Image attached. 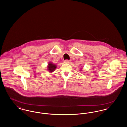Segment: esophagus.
<instances>
[{
	"mask_svg": "<svg viewBox=\"0 0 127 127\" xmlns=\"http://www.w3.org/2000/svg\"><path fill=\"white\" fill-rule=\"evenodd\" d=\"M70 62V61H68V60H66L64 61V63H69Z\"/></svg>",
	"mask_w": 127,
	"mask_h": 127,
	"instance_id": "obj_1",
	"label": "esophagus"
}]
</instances>
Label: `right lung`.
<instances>
[{
	"label": "right lung",
	"instance_id": "1",
	"mask_svg": "<svg viewBox=\"0 0 127 127\" xmlns=\"http://www.w3.org/2000/svg\"><path fill=\"white\" fill-rule=\"evenodd\" d=\"M57 66H56V65L53 64L51 62H49L48 64V68L49 71V72H53V71H54L55 68H56Z\"/></svg>",
	"mask_w": 127,
	"mask_h": 127
}]
</instances>
